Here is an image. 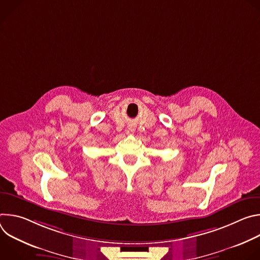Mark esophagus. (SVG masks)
I'll list each match as a JSON object with an SVG mask.
<instances>
[{"label":"esophagus","instance_id":"esophagus-1","mask_svg":"<svg viewBox=\"0 0 260 260\" xmlns=\"http://www.w3.org/2000/svg\"><path fill=\"white\" fill-rule=\"evenodd\" d=\"M129 131H131V132H132V133H134V132H135V129H134V128H133V127H129Z\"/></svg>","mask_w":260,"mask_h":260}]
</instances>
